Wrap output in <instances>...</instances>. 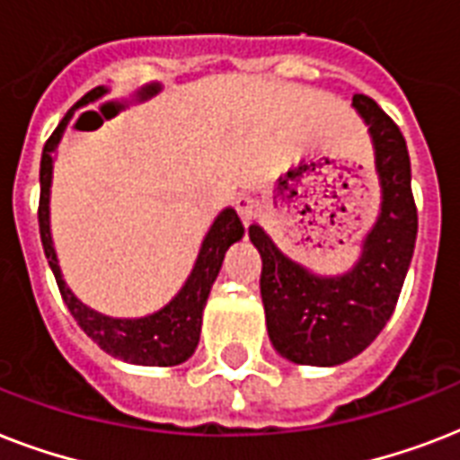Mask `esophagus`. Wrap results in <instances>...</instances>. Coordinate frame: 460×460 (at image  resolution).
Masks as SVG:
<instances>
[{
  "label": "esophagus",
  "instance_id": "1",
  "mask_svg": "<svg viewBox=\"0 0 460 460\" xmlns=\"http://www.w3.org/2000/svg\"><path fill=\"white\" fill-rule=\"evenodd\" d=\"M234 205H236L238 217H241V219H243L245 224L251 222V219H255V215H258V202L252 200V198L248 193L238 195Z\"/></svg>",
  "mask_w": 460,
  "mask_h": 460
}]
</instances>
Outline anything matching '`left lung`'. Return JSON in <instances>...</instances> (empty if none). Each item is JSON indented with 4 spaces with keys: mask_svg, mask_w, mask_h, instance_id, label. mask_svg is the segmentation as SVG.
I'll return each mask as SVG.
<instances>
[{
    "mask_svg": "<svg viewBox=\"0 0 460 460\" xmlns=\"http://www.w3.org/2000/svg\"><path fill=\"white\" fill-rule=\"evenodd\" d=\"M375 147L382 208L349 272L320 277L287 258L262 226L248 229L262 258L267 334L281 358L332 367L363 353L392 317L418 236L411 157L399 126L372 97L353 95Z\"/></svg>",
    "mask_w": 460,
    "mask_h": 460,
    "instance_id": "obj_1",
    "label": "left lung"
}]
</instances>
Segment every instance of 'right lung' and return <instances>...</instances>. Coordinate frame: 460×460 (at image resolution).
Instances as JSON below:
<instances>
[{
	"mask_svg": "<svg viewBox=\"0 0 460 460\" xmlns=\"http://www.w3.org/2000/svg\"><path fill=\"white\" fill-rule=\"evenodd\" d=\"M107 90L95 88L83 97V102H95ZM68 117L57 126V131L49 136L40 159V238L45 248L47 262L52 267L54 279L61 291V298L68 305L74 320L81 329L110 356L126 360L133 365H157V367H172L193 356L200 341L202 310L208 303L209 288L215 284L217 274L222 270L224 252L229 251L231 243L243 238V224L238 219L236 209L226 208L217 215L215 224L209 226L208 236L202 241L198 260H195L193 272L181 287V291L166 303L162 310L146 317H110L88 307L75 298V294L66 287L61 277L59 260L52 243V231H49V188H52V153L61 140V133L66 128Z\"/></svg>",
	"mask_w": 460,
	"mask_h": 460,
	"instance_id": "add662e5",
	"label": "right lung"
}]
</instances>
